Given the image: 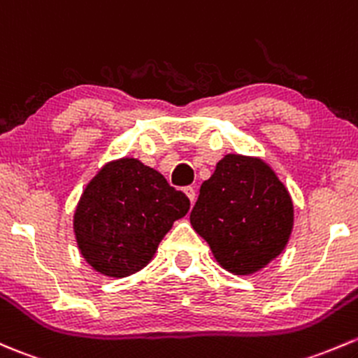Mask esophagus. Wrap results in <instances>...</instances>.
Listing matches in <instances>:
<instances>
[{"mask_svg": "<svg viewBox=\"0 0 358 358\" xmlns=\"http://www.w3.org/2000/svg\"><path fill=\"white\" fill-rule=\"evenodd\" d=\"M183 192H185L187 197H189V201L192 202V204H194V202H195V189H194V187H185Z\"/></svg>", "mask_w": 358, "mask_h": 358, "instance_id": "34e87169", "label": "esophagus"}]
</instances>
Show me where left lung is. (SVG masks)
<instances>
[{"instance_id":"obj_1","label":"left lung","mask_w":358,"mask_h":358,"mask_svg":"<svg viewBox=\"0 0 358 358\" xmlns=\"http://www.w3.org/2000/svg\"><path fill=\"white\" fill-rule=\"evenodd\" d=\"M190 223L221 268L254 274L287 247L293 202L269 164L259 157L227 154L201 185Z\"/></svg>"}]
</instances>
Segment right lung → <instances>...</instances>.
Here are the masks:
<instances>
[{
  "mask_svg": "<svg viewBox=\"0 0 358 358\" xmlns=\"http://www.w3.org/2000/svg\"><path fill=\"white\" fill-rule=\"evenodd\" d=\"M189 209V197L159 171L134 157L111 161L90 180L75 210L80 254L104 276H130Z\"/></svg>",
  "mask_w": 358,
  "mask_h": 358,
  "instance_id": "right-lung-1",
  "label": "right lung"
}]
</instances>
